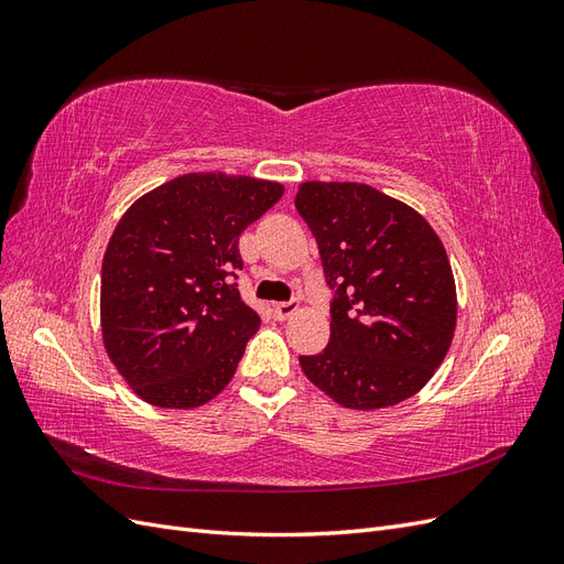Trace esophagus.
<instances>
[{
	"instance_id": "esophagus-1",
	"label": "esophagus",
	"mask_w": 564,
	"mask_h": 564,
	"mask_svg": "<svg viewBox=\"0 0 564 564\" xmlns=\"http://www.w3.org/2000/svg\"><path fill=\"white\" fill-rule=\"evenodd\" d=\"M299 311V301H289V303H275L272 305V315L275 319H289Z\"/></svg>"
}]
</instances>
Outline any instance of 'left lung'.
<instances>
[{
  "instance_id": "1",
  "label": "left lung",
  "mask_w": 564,
  "mask_h": 564,
  "mask_svg": "<svg viewBox=\"0 0 564 564\" xmlns=\"http://www.w3.org/2000/svg\"><path fill=\"white\" fill-rule=\"evenodd\" d=\"M332 301L329 346L299 362L346 409L392 406L431 381L456 327L447 251L419 212L367 183H301Z\"/></svg>"
}]
</instances>
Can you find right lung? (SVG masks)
I'll return each instance as SVG.
<instances>
[{"instance_id":"right-lung-1","label":"right lung","mask_w":564,"mask_h":564,"mask_svg":"<svg viewBox=\"0 0 564 564\" xmlns=\"http://www.w3.org/2000/svg\"><path fill=\"white\" fill-rule=\"evenodd\" d=\"M282 193L275 181L183 174L119 218L100 270V329L141 400L195 409L230 383L261 327L237 289V245Z\"/></svg>"}]
</instances>
